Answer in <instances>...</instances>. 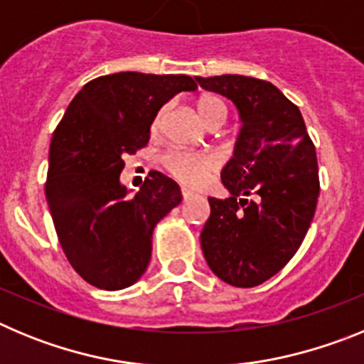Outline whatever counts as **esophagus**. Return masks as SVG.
Segmentation results:
<instances>
[{"mask_svg":"<svg viewBox=\"0 0 364 364\" xmlns=\"http://www.w3.org/2000/svg\"><path fill=\"white\" fill-rule=\"evenodd\" d=\"M182 197H184V200H188V198L193 197V191H189V189H182Z\"/></svg>","mask_w":364,"mask_h":364,"instance_id":"esophagus-1","label":"esophagus"}]
</instances>
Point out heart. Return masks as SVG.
Returning a JSON list of instances; mask_svg holds the SVG:
<instances>
[{"mask_svg":"<svg viewBox=\"0 0 364 364\" xmlns=\"http://www.w3.org/2000/svg\"><path fill=\"white\" fill-rule=\"evenodd\" d=\"M164 111L159 112V117L154 118L153 127L156 129L162 120ZM197 114L204 124H208L213 118H222L226 120L228 107L218 96L204 95L197 102ZM164 166L175 178L189 186L200 184L208 173H211L217 167V159L208 153H189V151H171L164 156Z\"/></svg>","mask_w":364,"mask_h":364,"instance_id":"1","label":"heart"}]
</instances>
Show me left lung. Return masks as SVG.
I'll return each instance as SVG.
<instances>
[{
    "label": "left lung",
    "instance_id": "1",
    "mask_svg": "<svg viewBox=\"0 0 364 364\" xmlns=\"http://www.w3.org/2000/svg\"><path fill=\"white\" fill-rule=\"evenodd\" d=\"M195 80L230 100L240 120L220 173L230 197L208 198L202 253L218 279L253 288L288 264L310 228L319 197L315 147L297 105L269 82L240 74Z\"/></svg>",
    "mask_w": 364,
    "mask_h": 364
}]
</instances>
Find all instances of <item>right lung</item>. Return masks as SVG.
<instances>
[{
  "mask_svg": "<svg viewBox=\"0 0 364 364\" xmlns=\"http://www.w3.org/2000/svg\"><path fill=\"white\" fill-rule=\"evenodd\" d=\"M197 91L186 74L117 73L85 83L50 140L45 197L63 253L82 279L124 290L151 260L153 230L182 202L180 186L151 171L140 191L120 182L125 154L149 142L151 124L178 92Z\"/></svg>",
  "mask_w": 364,
  "mask_h": 364,
  "instance_id": "1",
  "label": "right lung"
}]
</instances>
